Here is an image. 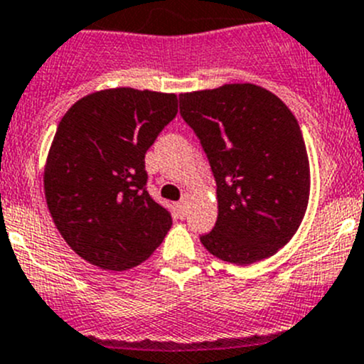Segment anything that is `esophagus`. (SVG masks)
Segmentation results:
<instances>
[{"mask_svg": "<svg viewBox=\"0 0 364 364\" xmlns=\"http://www.w3.org/2000/svg\"><path fill=\"white\" fill-rule=\"evenodd\" d=\"M188 209H189V207H188V200H186V198L180 200V202L176 203V213H178V216L182 218V220L188 216Z\"/></svg>", "mask_w": 364, "mask_h": 364, "instance_id": "34e87169", "label": "esophagus"}]
</instances>
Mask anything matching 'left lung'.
I'll list each match as a JSON object with an SVG mask.
<instances>
[{
    "instance_id": "obj_1",
    "label": "left lung",
    "mask_w": 364,
    "mask_h": 364,
    "mask_svg": "<svg viewBox=\"0 0 364 364\" xmlns=\"http://www.w3.org/2000/svg\"><path fill=\"white\" fill-rule=\"evenodd\" d=\"M180 114L209 159L218 220L203 247L252 264L295 236L309 200V161L299 121L282 100L254 84L180 95Z\"/></svg>"
}]
</instances>
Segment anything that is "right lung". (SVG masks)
<instances>
[{"label": "right lung", "instance_id": "1", "mask_svg": "<svg viewBox=\"0 0 364 364\" xmlns=\"http://www.w3.org/2000/svg\"><path fill=\"white\" fill-rule=\"evenodd\" d=\"M176 103L166 92L107 89L78 100L58 123L44 168L48 209L65 243L91 264L134 268L168 234L171 214L148 193L144 155Z\"/></svg>", "mask_w": 364, "mask_h": 364}]
</instances>
